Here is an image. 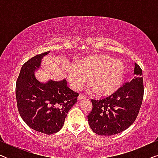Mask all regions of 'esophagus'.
I'll list each match as a JSON object with an SVG mask.
<instances>
[{"label": "esophagus", "mask_w": 158, "mask_h": 158, "mask_svg": "<svg viewBox=\"0 0 158 158\" xmlns=\"http://www.w3.org/2000/svg\"><path fill=\"white\" fill-rule=\"evenodd\" d=\"M86 98V96H85L84 94H80L79 96L77 97L78 100H81V99H83V98Z\"/></svg>", "instance_id": "34e87169"}]
</instances>
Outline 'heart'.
Wrapping results in <instances>:
<instances>
[{
  "label": "heart",
  "mask_w": 158,
  "mask_h": 158,
  "mask_svg": "<svg viewBox=\"0 0 158 158\" xmlns=\"http://www.w3.org/2000/svg\"><path fill=\"white\" fill-rule=\"evenodd\" d=\"M124 77V65L110 56L98 55L79 60L73 66L69 77L73 85L80 88L91 78V87L99 96H111L119 89Z\"/></svg>",
  "instance_id": "1"
}]
</instances>
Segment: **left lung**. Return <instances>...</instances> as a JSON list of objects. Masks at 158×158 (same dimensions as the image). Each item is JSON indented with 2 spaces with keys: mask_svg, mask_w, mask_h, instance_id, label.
<instances>
[{
  "mask_svg": "<svg viewBox=\"0 0 158 158\" xmlns=\"http://www.w3.org/2000/svg\"><path fill=\"white\" fill-rule=\"evenodd\" d=\"M142 70L135 63L132 78L116 93L101 100L91 99L92 110L88 124L97 135L111 136L124 131L133 124L139 114L144 96Z\"/></svg>",
  "mask_w": 158,
  "mask_h": 158,
  "instance_id": "obj_1",
  "label": "left lung"
}]
</instances>
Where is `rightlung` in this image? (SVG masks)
Here are the masks:
<instances>
[{"label":"right lung","instance_id":"add662e5","mask_svg":"<svg viewBox=\"0 0 158 158\" xmlns=\"http://www.w3.org/2000/svg\"><path fill=\"white\" fill-rule=\"evenodd\" d=\"M49 52L34 56L21 69L16 85L21 117L34 130L52 135L63 126L67 114L77 102L78 93L68 87L66 80L40 83L34 76L41 60Z\"/></svg>","mask_w":158,"mask_h":158}]
</instances>
